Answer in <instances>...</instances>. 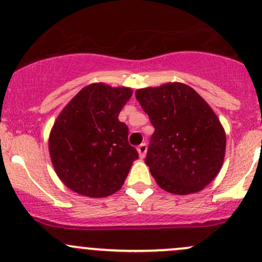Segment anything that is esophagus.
<instances>
[{"label": "esophagus", "instance_id": "1", "mask_svg": "<svg viewBox=\"0 0 262 262\" xmlns=\"http://www.w3.org/2000/svg\"><path fill=\"white\" fill-rule=\"evenodd\" d=\"M137 149H138L139 157H141V158H144V157H146V153H147V144H146V143L139 144V146H138V148H137Z\"/></svg>", "mask_w": 262, "mask_h": 262}]
</instances>
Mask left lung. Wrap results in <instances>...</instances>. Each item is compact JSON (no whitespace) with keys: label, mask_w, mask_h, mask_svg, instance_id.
Here are the masks:
<instances>
[{"label":"left lung","mask_w":262,"mask_h":262,"mask_svg":"<svg viewBox=\"0 0 262 262\" xmlns=\"http://www.w3.org/2000/svg\"><path fill=\"white\" fill-rule=\"evenodd\" d=\"M136 97L155 126L144 162L158 186L176 195L204 189L226 153V133L212 107L179 82L137 90Z\"/></svg>","instance_id":"left-lung-1"}]
</instances>
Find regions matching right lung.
Returning <instances> with one entry per match:
<instances>
[{"mask_svg":"<svg viewBox=\"0 0 262 262\" xmlns=\"http://www.w3.org/2000/svg\"><path fill=\"white\" fill-rule=\"evenodd\" d=\"M132 96L128 87L92 83L60 112L49 136L58 178L72 191L104 198L120 190L138 152L118 116Z\"/></svg>","mask_w":262,"mask_h":262,"instance_id":"add662e5","label":"right lung"}]
</instances>
